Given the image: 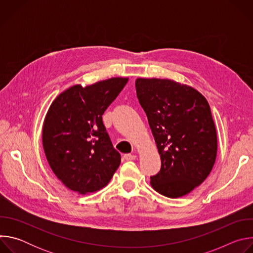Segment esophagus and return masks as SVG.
Returning a JSON list of instances; mask_svg holds the SVG:
<instances>
[{"label":"esophagus","instance_id":"obj_1","mask_svg":"<svg viewBox=\"0 0 253 253\" xmlns=\"http://www.w3.org/2000/svg\"><path fill=\"white\" fill-rule=\"evenodd\" d=\"M135 158H136V155H134V154H125V155H124V159L127 160V161L134 160Z\"/></svg>","mask_w":253,"mask_h":253}]
</instances>
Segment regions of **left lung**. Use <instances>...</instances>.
<instances>
[{"label": "left lung", "instance_id": "obj_1", "mask_svg": "<svg viewBox=\"0 0 253 253\" xmlns=\"http://www.w3.org/2000/svg\"><path fill=\"white\" fill-rule=\"evenodd\" d=\"M135 86L161 158L151 186L170 198L184 196L215 163L217 135L209 104L194 88L173 80L138 78Z\"/></svg>", "mask_w": 253, "mask_h": 253}]
</instances>
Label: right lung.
Here are the masks:
<instances>
[{
	"label": "right lung",
	"instance_id": "add662e5",
	"mask_svg": "<svg viewBox=\"0 0 253 253\" xmlns=\"http://www.w3.org/2000/svg\"><path fill=\"white\" fill-rule=\"evenodd\" d=\"M128 78L72 86L51 104L43 127V147L55 175L80 194L105 187L121 162L102 115Z\"/></svg>",
	"mask_w": 253,
	"mask_h": 253
}]
</instances>
